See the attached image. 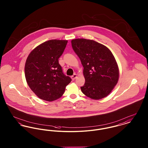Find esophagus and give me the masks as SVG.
I'll use <instances>...</instances> for the list:
<instances>
[{
  "instance_id": "1",
  "label": "esophagus",
  "mask_w": 148,
  "mask_h": 148,
  "mask_svg": "<svg viewBox=\"0 0 148 148\" xmlns=\"http://www.w3.org/2000/svg\"><path fill=\"white\" fill-rule=\"evenodd\" d=\"M77 77V74H74L73 75H72L71 77V78L72 79V80H75V78Z\"/></svg>"
}]
</instances>
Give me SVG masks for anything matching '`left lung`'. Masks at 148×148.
<instances>
[{"label":"left lung","instance_id":"obj_1","mask_svg":"<svg viewBox=\"0 0 148 148\" xmlns=\"http://www.w3.org/2000/svg\"><path fill=\"white\" fill-rule=\"evenodd\" d=\"M71 42L84 68L86 82L80 87L83 93L96 100L108 96L119 78L118 65L112 53L103 45L92 40L77 38Z\"/></svg>","mask_w":148,"mask_h":148}]
</instances>
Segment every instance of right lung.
<instances>
[{"mask_svg": "<svg viewBox=\"0 0 148 148\" xmlns=\"http://www.w3.org/2000/svg\"><path fill=\"white\" fill-rule=\"evenodd\" d=\"M67 43V40L47 41L35 47L27 58L25 67L27 83L41 99L51 102L59 99L71 81L63 74L59 64V58Z\"/></svg>", "mask_w": 148, "mask_h": 148, "instance_id": "add662e5", "label": "right lung"}]
</instances>
